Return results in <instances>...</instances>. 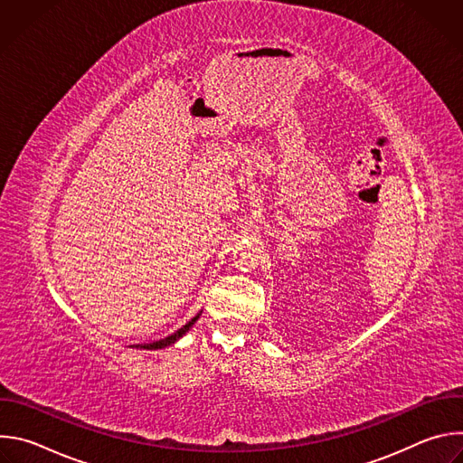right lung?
Masks as SVG:
<instances>
[{
    "label": "right lung",
    "mask_w": 463,
    "mask_h": 463,
    "mask_svg": "<svg viewBox=\"0 0 463 463\" xmlns=\"http://www.w3.org/2000/svg\"><path fill=\"white\" fill-rule=\"evenodd\" d=\"M200 315H202V313H197L192 320H188L183 327H179L175 334H172V335H168V337H165V339H159V341H156V343H150V345H137L136 348H141V350H163V348H166V346H172L174 343H177V341L188 332V329L195 324V320L200 318Z\"/></svg>",
    "instance_id": "obj_1"
}]
</instances>
